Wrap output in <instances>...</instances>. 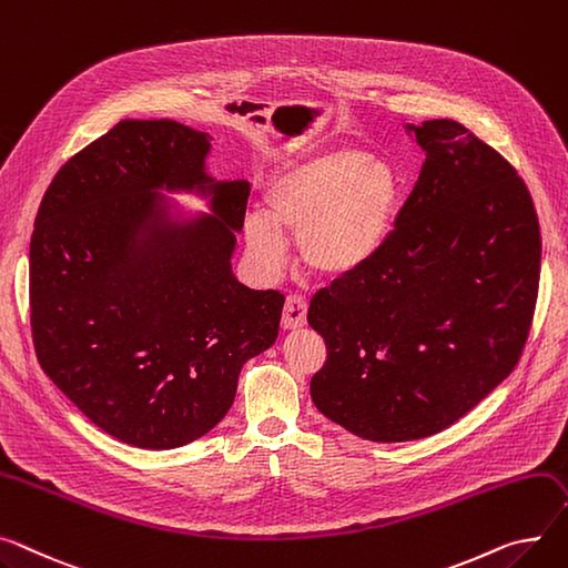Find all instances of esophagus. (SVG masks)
<instances>
[{"label":"esophagus","instance_id":"obj_1","mask_svg":"<svg viewBox=\"0 0 568 568\" xmlns=\"http://www.w3.org/2000/svg\"><path fill=\"white\" fill-rule=\"evenodd\" d=\"M306 315H308V301L298 294H290L285 298L283 306V315H281V326L285 331H294L306 324Z\"/></svg>","mask_w":568,"mask_h":568}]
</instances>
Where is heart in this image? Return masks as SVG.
Returning a JSON list of instances; mask_svg holds the SVG:
<instances>
[{
  "mask_svg": "<svg viewBox=\"0 0 568 568\" xmlns=\"http://www.w3.org/2000/svg\"><path fill=\"white\" fill-rule=\"evenodd\" d=\"M404 205V175L358 148H333L278 171L262 192V212L244 221L246 246L262 267H278L283 237L320 278H345L382 255Z\"/></svg>",
  "mask_w": 568,
  "mask_h": 568,
  "instance_id": "b5f03b06",
  "label": "heart"
}]
</instances>
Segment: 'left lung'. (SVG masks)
Masks as SVG:
<instances>
[{
	"instance_id": "1",
	"label": "left lung",
	"mask_w": 568,
	"mask_h": 568,
	"mask_svg": "<svg viewBox=\"0 0 568 568\" xmlns=\"http://www.w3.org/2000/svg\"><path fill=\"white\" fill-rule=\"evenodd\" d=\"M406 130L427 158L393 240L308 308L326 343L313 402L374 443L438 434L503 384L539 292V219L516 169L457 121Z\"/></svg>"
}]
</instances>
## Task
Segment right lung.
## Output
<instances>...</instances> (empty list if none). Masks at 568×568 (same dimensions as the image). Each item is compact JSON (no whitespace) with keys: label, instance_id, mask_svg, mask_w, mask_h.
<instances>
[{"label":"right lung","instance_id":"add662e5","mask_svg":"<svg viewBox=\"0 0 568 568\" xmlns=\"http://www.w3.org/2000/svg\"><path fill=\"white\" fill-rule=\"evenodd\" d=\"M210 134L121 121L70 158L36 214L31 335L59 390L109 436L171 449L216 427L242 365L276 343L285 296L231 267L248 182L205 173ZM211 194L173 220L159 189Z\"/></svg>","mask_w":568,"mask_h":568}]
</instances>
